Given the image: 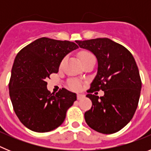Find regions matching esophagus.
<instances>
[{
	"label": "esophagus",
	"instance_id": "1",
	"mask_svg": "<svg viewBox=\"0 0 151 151\" xmlns=\"http://www.w3.org/2000/svg\"><path fill=\"white\" fill-rule=\"evenodd\" d=\"M85 96L84 95V94H77V100H82L83 99V98H85Z\"/></svg>",
	"mask_w": 151,
	"mask_h": 151
}]
</instances>
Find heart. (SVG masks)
<instances>
[{
  "label": "heart",
  "instance_id": "1",
  "mask_svg": "<svg viewBox=\"0 0 151 151\" xmlns=\"http://www.w3.org/2000/svg\"><path fill=\"white\" fill-rule=\"evenodd\" d=\"M94 57V55H93L91 53L88 51H84L82 52V54H80V59H81V60L82 61H84L85 60L90 58V57ZM63 62L64 60L63 61L62 63ZM69 86L72 90H75V91L80 90L81 88H82V85H81V83H80L79 82H78V81H72V82L69 83Z\"/></svg>",
  "mask_w": 151,
  "mask_h": 151
}]
</instances>
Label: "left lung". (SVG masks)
Returning <instances> with one entry per match:
<instances>
[{"mask_svg":"<svg viewBox=\"0 0 151 151\" xmlns=\"http://www.w3.org/2000/svg\"><path fill=\"white\" fill-rule=\"evenodd\" d=\"M82 48L96 56L97 73L88 94L92 106L85 113L89 127L103 134H113L125 127L138 107L141 80L132 54L125 47L106 38L77 41ZM102 90L99 98L92 94Z\"/></svg>","mask_w":151,"mask_h":151,"instance_id":"obj_1","label":"left lung"}]
</instances>
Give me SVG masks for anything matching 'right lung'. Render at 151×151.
<instances>
[{
	"label": "right lung",
	"mask_w": 151,
	"mask_h": 151,
	"mask_svg": "<svg viewBox=\"0 0 151 151\" xmlns=\"http://www.w3.org/2000/svg\"><path fill=\"white\" fill-rule=\"evenodd\" d=\"M78 47L74 42L41 38L17 54L11 70L9 92L13 110L26 128L47 132L59 127L76 94L66 88L55 94L47 88V78L57 73L61 61Z\"/></svg>",
	"instance_id": "1"
}]
</instances>
